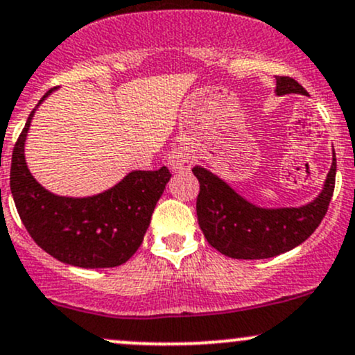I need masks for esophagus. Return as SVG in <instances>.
Wrapping results in <instances>:
<instances>
[{"label": "esophagus", "instance_id": "obj_1", "mask_svg": "<svg viewBox=\"0 0 355 355\" xmlns=\"http://www.w3.org/2000/svg\"><path fill=\"white\" fill-rule=\"evenodd\" d=\"M168 165L175 173H185V171H190V168H192L193 162L189 151L182 150V148H177V150L170 151Z\"/></svg>", "mask_w": 355, "mask_h": 355}]
</instances>
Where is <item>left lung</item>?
Wrapping results in <instances>:
<instances>
[{"label": "left lung", "instance_id": "1", "mask_svg": "<svg viewBox=\"0 0 355 355\" xmlns=\"http://www.w3.org/2000/svg\"><path fill=\"white\" fill-rule=\"evenodd\" d=\"M275 94L306 96V91L291 77H276ZM192 171L200 184L198 225L210 246L229 258L266 259L300 246L313 234L334 196L337 159L332 151L320 193L300 207H261L204 166L196 165Z\"/></svg>", "mask_w": 355, "mask_h": 355}]
</instances>
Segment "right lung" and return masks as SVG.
<instances>
[{"mask_svg": "<svg viewBox=\"0 0 355 355\" xmlns=\"http://www.w3.org/2000/svg\"><path fill=\"white\" fill-rule=\"evenodd\" d=\"M49 91L30 112L11 158V196L28 234L50 256L72 266L114 268L141 246L155 205L170 182L166 166L133 170L118 184L89 197H67L46 190L26 165L30 124Z\"/></svg>", "mask_w": 355, "mask_h": 355, "instance_id": "add662e5", "label": "right lung"}]
</instances>
